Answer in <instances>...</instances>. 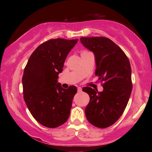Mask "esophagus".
Here are the masks:
<instances>
[{
	"instance_id": "esophagus-1",
	"label": "esophagus",
	"mask_w": 152,
	"mask_h": 152,
	"mask_svg": "<svg viewBox=\"0 0 152 152\" xmlns=\"http://www.w3.org/2000/svg\"><path fill=\"white\" fill-rule=\"evenodd\" d=\"M77 91L79 93H81L82 91V88H81V87H77Z\"/></svg>"
}]
</instances>
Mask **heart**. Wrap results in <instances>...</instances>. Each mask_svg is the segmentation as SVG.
<instances>
[{
  "instance_id": "1",
  "label": "heart",
  "mask_w": 152,
  "mask_h": 152,
  "mask_svg": "<svg viewBox=\"0 0 152 152\" xmlns=\"http://www.w3.org/2000/svg\"><path fill=\"white\" fill-rule=\"evenodd\" d=\"M83 53H84V52H83Z\"/></svg>"
}]
</instances>
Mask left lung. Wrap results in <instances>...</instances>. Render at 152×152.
<instances>
[{
  "label": "left lung",
  "mask_w": 152,
  "mask_h": 152,
  "mask_svg": "<svg viewBox=\"0 0 152 152\" xmlns=\"http://www.w3.org/2000/svg\"><path fill=\"white\" fill-rule=\"evenodd\" d=\"M81 43L94 53L95 75L104 90L86 86L90 101L85 109L88 121L98 128H107L119 119L125 109L132 91V68L123 50L109 38L81 37Z\"/></svg>",
  "instance_id": "8db88e82"
}]
</instances>
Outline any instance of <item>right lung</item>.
I'll use <instances>...</instances> for the list:
<instances>
[{"instance_id":"right-lung-1","label":"right lung","mask_w":152,"mask_h":152,"mask_svg":"<svg viewBox=\"0 0 152 152\" xmlns=\"http://www.w3.org/2000/svg\"><path fill=\"white\" fill-rule=\"evenodd\" d=\"M78 39H50L41 43L29 58L22 77L23 98L37 122L56 128L67 121L77 87L61 88L58 75L68 54Z\"/></svg>"}]
</instances>
